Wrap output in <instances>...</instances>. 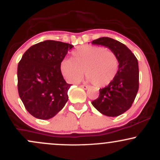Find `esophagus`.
Listing matches in <instances>:
<instances>
[{"label": "esophagus", "instance_id": "1", "mask_svg": "<svg viewBox=\"0 0 160 160\" xmlns=\"http://www.w3.org/2000/svg\"><path fill=\"white\" fill-rule=\"evenodd\" d=\"M80 87L82 88V89H88L89 88V86H86V85H81V86H80Z\"/></svg>", "mask_w": 160, "mask_h": 160}]
</instances>
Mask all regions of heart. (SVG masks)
Returning a JSON list of instances; mask_svg holds the SVG:
<instances>
[{"instance_id":"b5f03b06","label":"heart","mask_w":160,"mask_h":160,"mask_svg":"<svg viewBox=\"0 0 160 160\" xmlns=\"http://www.w3.org/2000/svg\"><path fill=\"white\" fill-rule=\"evenodd\" d=\"M73 58H65L60 63L62 74L71 82H78L84 74L97 87L108 86L119 68L117 55L102 47L85 45L75 49Z\"/></svg>"}]
</instances>
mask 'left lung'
Segmentation results:
<instances>
[{"instance_id": "left-lung-1", "label": "left lung", "mask_w": 160, "mask_h": 160, "mask_svg": "<svg viewBox=\"0 0 160 160\" xmlns=\"http://www.w3.org/2000/svg\"><path fill=\"white\" fill-rule=\"evenodd\" d=\"M92 43L108 47L118 58L119 68L114 79L107 86L99 89L98 98L92 102L102 114L117 117L132 107L138 91V59L126 45L112 38H100Z\"/></svg>"}]
</instances>
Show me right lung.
I'll return each mask as SVG.
<instances>
[{
  "mask_svg": "<svg viewBox=\"0 0 160 160\" xmlns=\"http://www.w3.org/2000/svg\"><path fill=\"white\" fill-rule=\"evenodd\" d=\"M74 46L45 40L32 46L18 65V91L30 114L40 120L56 116L68 100V84L62 76L60 63Z\"/></svg>",
  "mask_w": 160,
  "mask_h": 160,
  "instance_id": "1",
  "label": "right lung"
}]
</instances>
